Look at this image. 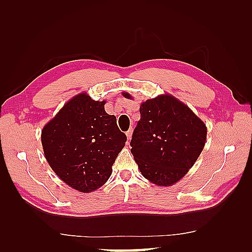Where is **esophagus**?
<instances>
[{
    "label": "esophagus",
    "instance_id": "1",
    "mask_svg": "<svg viewBox=\"0 0 252 252\" xmlns=\"http://www.w3.org/2000/svg\"><path fill=\"white\" fill-rule=\"evenodd\" d=\"M132 134H133V130L132 129H130L129 131L126 132V137H127V141H130L131 138H132Z\"/></svg>",
    "mask_w": 252,
    "mask_h": 252
}]
</instances>
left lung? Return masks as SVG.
<instances>
[{"instance_id":"8db88e82","label":"left lung","mask_w":252,"mask_h":252,"mask_svg":"<svg viewBox=\"0 0 252 252\" xmlns=\"http://www.w3.org/2000/svg\"><path fill=\"white\" fill-rule=\"evenodd\" d=\"M122 95L133 98L127 92ZM140 112L131 153L144 178L158 186H172L200 156L207 126L189 106L168 93L143 101Z\"/></svg>"}]
</instances>
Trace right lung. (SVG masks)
Wrapping results in <instances>:
<instances>
[{
    "mask_svg": "<svg viewBox=\"0 0 252 252\" xmlns=\"http://www.w3.org/2000/svg\"><path fill=\"white\" fill-rule=\"evenodd\" d=\"M105 104L87 92L79 93L42 129L46 161L58 178L81 192L96 190L108 181L126 142Z\"/></svg>",
    "mask_w": 252,
    "mask_h": 252,
    "instance_id": "1",
    "label": "right lung"
}]
</instances>
